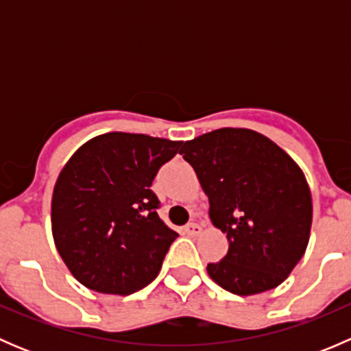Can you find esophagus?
<instances>
[{
	"instance_id": "34e87169",
	"label": "esophagus",
	"mask_w": 351,
	"mask_h": 351,
	"mask_svg": "<svg viewBox=\"0 0 351 351\" xmlns=\"http://www.w3.org/2000/svg\"><path fill=\"white\" fill-rule=\"evenodd\" d=\"M202 232V228L197 224V222H190V224L185 226V234L189 236H198Z\"/></svg>"
}]
</instances>
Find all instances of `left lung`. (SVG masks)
I'll use <instances>...</instances> for the list:
<instances>
[{"label": "left lung", "mask_w": 351, "mask_h": 351, "mask_svg": "<svg viewBox=\"0 0 351 351\" xmlns=\"http://www.w3.org/2000/svg\"><path fill=\"white\" fill-rule=\"evenodd\" d=\"M208 197L212 224L229 251L208 263L212 280L238 295L280 285L306 253L313 198L302 169L274 141L250 129H217L183 144Z\"/></svg>", "instance_id": "1"}]
</instances>
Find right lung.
<instances>
[{
  "instance_id": "add662e5",
  "label": "right lung",
  "mask_w": 351,
  "mask_h": 351,
  "mask_svg": "<svg viewBox=\"0 0 351 351\" xmlns=\"http://www.w3.org/2000/svg\"><path fill=\"white\" fill-rule=\"evenodd\" d=\"M182 141L108 132L80 147L52 193V236L80 284L129 295L154 280L178 238L159 219L151 190Z\"/></svg>"
}]
</instances>
